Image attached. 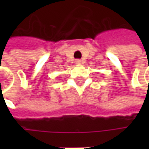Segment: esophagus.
<instances>
[{"mask_svg": "<svg viewBox=\"0 0 149 149\" xmlns=\"http://www.w3.org/2000/svg\"><path fill=\"white\" fill-rule=\"evenodd\" d=\"M75 63H76V64H78V65H79V64H81V60H76Z\"/></svg>", "mask_w": 149, "mask_h": 149, "instance_id": "obj_1", "label": "esophagus"}]
</instances>
